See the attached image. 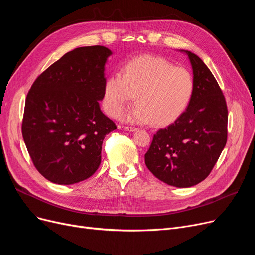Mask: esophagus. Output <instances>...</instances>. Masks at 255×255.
Wrapping results in <instances>:
<instances>
[{"label":"esophagus","mask_w":255,"mask_h":255,"mask_svg":"<svg viewBox=\"0 0 255 255\" xmlns=\"http://www.w3.org/2000/svg\"><path fill=\"white\" fill-rule=\"evenodd\" d=\"M127 131H136V130H138V128H134V127H125L124 128Z\"/></svg>","instance_id":"obj_1"}]
</instances>
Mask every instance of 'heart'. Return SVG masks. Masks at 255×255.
Masks as SVG:
<instances>
[{
	"label": "heart",
	"instance_id": "heart-1",
	"mask_svg": "<svg viewBox=\"0 0 255 255\" xmlns=\"http://www.w3.org/2000/svg\"><path fill=\"white\" fill-rule=\"evenodd\" d=\"M194 91L191 72L156 56H140L128 61L120 75L105 84V108L118 116L134 102L138 106L124 116L131 123L170 125L184 113Z\"/></svg>",
	"mask_w": 255,
	"mask_h": 255
}]
</instances>
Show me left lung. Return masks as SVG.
Returning a JSON list of instances; mask_svg holds the SVG:
<instances>
[{"mask_svg": "<svg viewBox=\"0 0 255 255\" xmlns=\"http://www.w3.org/2000/svg\"><path fill=\"white\" fill-rule=\"evenodd\" d=\"M185 53L193 69L194 91L173 124L159 129L145 153L149 171L169 186L189 188L208 177L227 141V106L215 77L202 60Z\"/></svg>", "mask_w": 255, "mask_h": 255, "instance_id": "8db88e82", "label": "left lung"}]
</instances>
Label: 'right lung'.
Segmentation results:
<instances>
[{"instance_id": "obj_1", "label": "right lung", "mask_w": 255, "mask_h": 255, "mask_svg": "<svg viewBox=\"0 0 255 255\" xmlns=\"http://www.w3.org/2000/svg\"><path fill=\"white\" fill-rule=\"evenodd\" d=\"M111 55L103 45L77 47L45 69L27 95L22 138L36 169L54 184L79 183L100 167L103 141L116 129L100 107Z\"/></svg>"}]
</instances>
